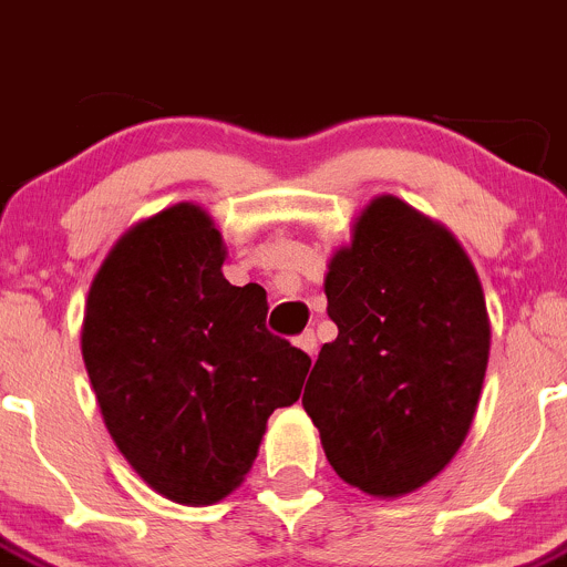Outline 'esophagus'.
<instances>
[{"label":"esophagus","mask_w":567,"mask_h":567,"mask_svg":"<svg viewBox=\"0 0 567 567\" xmlns=\"http://www.w3.org/2000/svg\"><path fill=\"white\" fill-rule=\"evenodd\" d=\"M298 348L306 350V353H309L311 359H315V355H317V337H315V331L300 333V337H298Z\"/></svg>","instance_id":"1"}]
</instances>
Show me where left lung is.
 Here are the masks:
<instances>
[{
  "label": "left lung",
  "instance_id": "8db88e82",
  "mask_svg": "<svg viewBox=\"0 0 567 567\" xmlns=\"http://www.w3.org/2000/svg\"><path fill=\"white\" fill-rule=\"evenodd\" d=\"M339 333L303 409L342 482L375 498L423 487L462 449L489 359V317L451 230L392 194L370 199L326 275Z\"/></svg>",
  "mask_w": 567,
  "mask_h": 567
}]
</instances>
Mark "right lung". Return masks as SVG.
<instances>
[{"mask_svg": "<svg viewBox=\"0 0 567 567\" xmlns=\"http://www.w3.org/2000/svg\"><path fill=\"white\" fill-rule=\"evenodd\" d=\"M212 217L177 203L111 247L85 300L83 361L102 420L164 498L217 504L250 473L267 417L311 359L272 337L267 292L223 275Z\"/></svg>", "mask_w": 567, "mask_h": 567, "instance_id": "right-lung-1", "label": "right lung"}]
</instances>
